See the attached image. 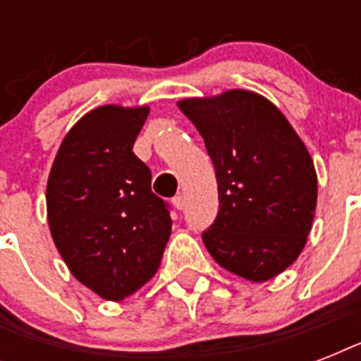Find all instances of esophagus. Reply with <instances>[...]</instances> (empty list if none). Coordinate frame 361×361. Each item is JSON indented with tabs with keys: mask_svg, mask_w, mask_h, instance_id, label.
Wrapping results in <instances>:
<instances>
[{
	"mask_svg": "<svg viewBox=\"0 0 361 361\" xmlns=\"http://www.w3.org/2000/svg\"><path fill=\"white\" fill-rule=\"evenodd\" d=\"M172 204H174L176 209H183V208H185V200H183V197H181V195H178V197L172 198Z\"/></svg>",
	"mask_w": 361,
	"mask_h": 361,
	"instance_id": "34e87169",
	"label": "esophagus"
}]
</instances>
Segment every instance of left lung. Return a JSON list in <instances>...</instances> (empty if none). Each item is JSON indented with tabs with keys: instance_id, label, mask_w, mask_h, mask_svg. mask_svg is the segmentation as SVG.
I'll list each match as a JSON object with an SVG mask.
<instances>
[{
	"instance_id": "left-lung-1",
	"label": "left lung",
	"mask_w": 361,
	"mask_h": 361,
	"mask_svg": "<svg viewBox=\"0 0 361 361\" xmlns=\"http://www.w3.org/2000/svg\"><path fill=\"white\" fill-rule=\"evenodd\" d=\"M215 166L219 212L202 241L214 260L255 283L302 252L317 208V172L281 110L245 90L183 99Z\"/></svg>"
}]
</instances>
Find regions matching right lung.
<instances>
[{"label":"right lung","mask_w":361,"mask_h":361,"mask_svg":"<svg viewBox=\"0 0 361 361\" xmlns=\"http://www.w3.org/2000/svg\"><path fill=\"white\" fill-rule=\"evenodd\" d=\"M149 109L104 104L61 142L47 185L48 225L82 285L104 300L130 296L157 271L172 219L133 153Z\"/></svg>","instance_id":"obj_1"}]
</instances>
